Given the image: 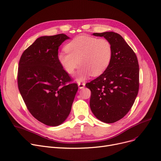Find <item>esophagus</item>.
<instances>
[{"label":"esophagus","instance_id":"obj_1","mask_svg":"<svg viewBox=\"0 0 161 161\" xmlns=\"http://www.w3.org/2000/svg\"><path fill=\"white\" fill-rule=\"evenodd\" d=\"M78 87H79V88L80 89H83L84 88V87H85V83H81V82H78Z\"/></svg>","mask_w":161,"mask_h":161}]
</instances>
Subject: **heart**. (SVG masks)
Here are the masks:
<instances>
[{
    "label": "heart",
    "mask_w": 161,
    "mask_h": 161,
    "mask_svg": "<svg viewBox=\"0 0 161 161\" xmlns=\"http://www.w3.org/2000/svg\"><path fill=\"white\" fill-rule=\"evenodd\" d=\"M65 52L58 54L59 63L66 72L72 74L78 65L75 74L78 82L85 80L92 74H102L109 66L113 57V47L106 39L80 36L66 45Z\"/></svg>",
    "instance_id": "b5f03b06"
}]
</instances>
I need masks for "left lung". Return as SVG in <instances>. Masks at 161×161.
<instances>
[{"label": "left lung", "instance_id": "8db88e82", "mask_svg": "<svg viewBox=\"0 0 161 161\" xmlns=\"http://www.w3.org/2000/svg\"><path fill=\"white\" fill-rule=\"evenodd\" d=\"M93 35L109 41L113 57L106 70L86 85L92 92L89 105L97 119L114 123L122 119L135 102L139 91L138 60L118 33L107 31Z\"/></svg>", "mask_w": 161, "mask_h": 161}]
</instances>
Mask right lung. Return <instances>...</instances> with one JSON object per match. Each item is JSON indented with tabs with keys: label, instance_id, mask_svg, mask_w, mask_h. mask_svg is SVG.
I'll return each mask as SVG.
<instances>
[{
	"label": "right lung",
	"instance_id": "add662e5",
	"mask_svg": "<svg viewBox=\"0 0 161 161\" xmlns=\"http://www.w3.org/2000/svg\"><path fill=\"white\" fill-rule=\"evenodd\" d=\"M69 39L61 33L37 38L19 62L18 85L25 105L37 120L49 126L63 123L78 89L57 58L58 50Z\"/></svg>",
	"mask_w": 161,
	"mask_h": 161
}]
</instances>
